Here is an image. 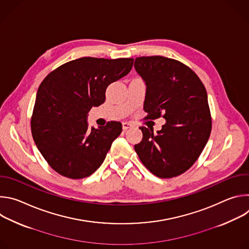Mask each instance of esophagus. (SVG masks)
Instances as JSON below:
<instances>
[{
	"instance_id": "obj_1",
	"label": "esophagus",
	"mask_w": 249,
	"mask_h": 249,
	"mask_svg": "<svg viewBox=\"0 0 249 249\" xmlns=\"http://www.w3.org/2000/svg\"><path fill=\"white\" fill-rule=\"evenodd\" d=\"M122 127H123V130H127V129L133 127V125L131 123H129V122H123L122 123Z\"/></svg>"
}]
</instances>
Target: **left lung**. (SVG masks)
I'll use <instances>...</instances> for the list:
<instances>
[{
    "instance_id": "obj_1",
    "label": "left lung",
    "mask_w": 249,
    "mask_h": 249,
    "mask_svg": "<svg viewBox=\"0 0 249 249\" xmlns=\"http://www.w3.org/2000/svg\"><path fill=\"white\" fill-rule=\"evenodd\" d=\"M134 67L147 86L146 118L162 116L166 121L157 134L153 128L140 127L143 139L135 151L160 178L180 175L197 160L211 134L206 89L189 67L174 59L138 57Z\"/></svg>"
}]
</instances>
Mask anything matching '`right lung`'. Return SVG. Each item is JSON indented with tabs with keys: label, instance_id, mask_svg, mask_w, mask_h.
Here are the masks:
<instances>
[{
	"label": "right lung",
	"instance_id": "obj_1",
	"mask_svg": "<svg viewBox=\"0 0 249 249\" xmlns=\"http://www.w3.org/2000/svg\"><path fill=\"white\" fill-rule=\"evenodd\" d=\"M133 58L83 57L58 67L38 88L31 117L35 145L59 174L81 179L103 162L122 124L89 130L88 113L105 101L107 87L126 76Z\"/></svg>",
	"mask_w": 249,
	"mask_h": 249
}]
</instances>
